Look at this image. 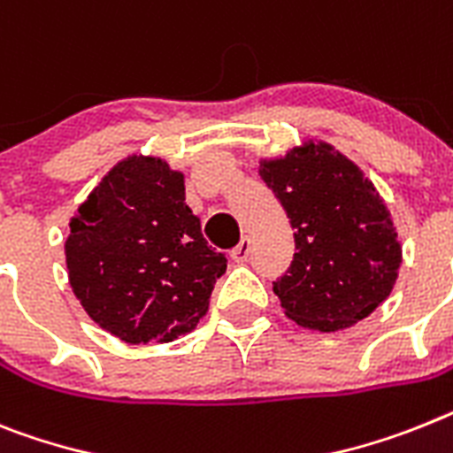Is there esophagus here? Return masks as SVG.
Instances as JSON below:
<instances>
[{"instance_id": "1", "label": "esophagus", "mask_w": 453, "mask_h": 453, "mask_svg": "<svg viewBox=\"0 0 453 453\" xmlns=\"http://www.w3.org/2000/svg\"><path fill=\"white\" fill-rule=\"evenodd\" d=\"M250 252H252V241H250V238H242V241L238 242V247L231 250V258H234L235 264H245L247 258H250Z\"/></svg>"}]
</instances>
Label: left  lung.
I'll return each instance as SVG.
<instances>
[{"mask_svg":"<svg viewBox=\"0 0 453 453\" xmlns=\"http://www.w3.org/2000/svg\"><path fill=\"white\" fill-rule=\"evenodd\" d=\"M258 176L284 208L296 241L291 268L274 281L284 314L319 332L346 330L373 314L403 261L376 185L342 150L316 139L264 157Z\"/></svg>","mask_w":453,"mask_h":453,"instance_id":"1","label":"left lung"}]
</instances>
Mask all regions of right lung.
Returning a JSON list of instances; mask_svg holds the SVG:
<instances>
[{
	"instance_id": "right-lung-1",
	"label": "right lung",
	"mask_w": 453,
	"mask_h": 453,
	"mask_svg": "<svg viewBox=\"0 0 453 453\" xmlns=\"http://www.w3.org/2000/svg\"><path fill=\"white\" fill-rule=\"evenodd\" d=\"M64 250L88 319L126 343H167L195 330L226 270L185 203L183 172L142 153L91 189Z\"/></svg>"
}]
</instances>
